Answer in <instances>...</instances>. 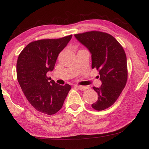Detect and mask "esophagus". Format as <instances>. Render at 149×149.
Segmentation results:
<instances>
[{"label":"esophagus","mask_w":149,"mask_h":149,"mask_svg":"<svg viewBox=\"0 0 149 149\" xmlns=\"http://www.w3.org/2000/svg\"><path fill=\"white\" fill-rule=\"evenodd\" d=\"M75 87H76V88H77L78 89H79V90H81V91H84V90H86V89L88 88V87H86V86H75Z\"/></svg>","instance_id":"34e87169"}]
</instances>
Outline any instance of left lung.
Instances as JSON below:
<instances>
[{"instance_id":"left-lung-1","label":"left lung","mask_w":149,"mask_h":149,"mask_svg":"<svg viewBox=\"0 0 149 149\" xmlns=\"http://www.w3.org/2000/svg\"><path fill=\"white\" fill-rule=\"evenodd\" d=\"M74 36L90 52L91 68L98 70V77L102 82L100 87H93L98 100L91 107L104 110L117 101L126 85L128 73L125 52L119 42L107 33L91 31Z\"/></svg>"}]
</instances>
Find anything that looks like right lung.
<instances>
[{
	"label": "right lung",
	"mask_w": 149,
	"mask_h": 149,
	"mask_svg": "<svg viewBox=\"0 0 149 149\" xmlns=\"http://www.w3.org/2000/svg\"><path fill=\"white\" fill-rule=\"evenodd\" d=\"M72 37L70 35L30 42L18 56V83L32 107L42 113L53 115L60 111L71 89L69 84L60 86L54 80L49 81L46 74L54 70L59 54Z\"/></svg>",
	"instance_id": "right-lung-1"
}]
</instances>
